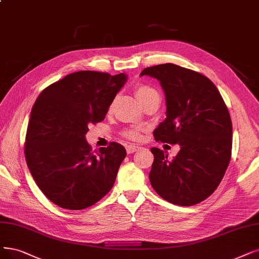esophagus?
Segmentation results:
<instances>
[{"instance_id":"1","label":"esophagus","mask_w":259,"mask_h":259,"mask_svg":"<svg viewBox=\"0 0 259 259\" xmlns=\"http://www.w3.org/2000/svg\"><path fill=\"white\" fill-rule=\"evenodd\" d=\"M140 149H141V148L134 146V144H130V146L126 147V152H127V154H133V153H135V152L139 151Z\"/></svg>"}]
</instances>
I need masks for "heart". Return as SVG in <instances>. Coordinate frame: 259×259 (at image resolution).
<instances>
[{
  "mask_svg": "<svg viewBox=\"0 0 259 259\" xmlns=\"http://www.w3.org/2000/svg\"><path fill=\"white\" fill-rule=\"evenodd\" d=\"M154 92H156V90L147 85H138L136 87V96L140 102L146 99L148 96H150L151 94H154ZM123 135L131 140H140L142 136V128L134 127V128L126 130L124 131Z\"/></svg>",
  "mask_w": 259,
  "mask_h": 259,
  "instance_id": "heart-1",
  "label": "heart"
}]
</instances>
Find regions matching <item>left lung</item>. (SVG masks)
<instances>
[{
    "label": "left lung",
    "instance_id": "obj_1",
    "mask_svg": "<svg viewBox=\"0 0 259 259\" xmlns=\"http://www.w3.org/2000/svg\"><path fill=\"white\" fill-rule=\"evenodd\" d=\"M160 81L165 118L154 131L156 141L180 144L173 159L152 148L149 174L154 190L175 205L198 204L217 189L229 167L233 126L229 109L213 82L198 72L174 64L144 69Z\"/></svg>",
    "mask_w": 259,
    "mask_h": 259
}]
</instances>
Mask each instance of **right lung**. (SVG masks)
<instances>
[{
    "instance_id": "obj_1",
    "label": "right lung",
    "mask_w": 259,
    "mask_h": 259,
    "mask_svg": "<svg viewBox=\"0 0 259 259\" xmlns=\"http://www.w3.org/2000/svg\"><path fill=\"white\" fill-rule=\"evenodd\" d=\"M127 75L78 71L47 87L30 111L24 153L39 189L61 208L80 210L106 195L126 151L111 142L94 153L89 124L104 120Z\"/></svg>"
}]
</instances>
